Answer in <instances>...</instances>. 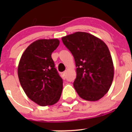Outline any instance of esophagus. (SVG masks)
<instances>
[{
  "label": "esophagus",
  "instance_id": "34e87169",
  "mask_svg": "<svg viewBox=\"0 0 132 132\" xmlns=\"http://www.w3.org/2000/svg\"><path fill=\"white\" fill-rule=\"evenodd\" d=\"M61 75H62V78H63L64 80H65L66 78V71H63V72L61 73Z\"/></svg>",
  "mask_w": 132,
  "mask_h": 132
}]
</instances>
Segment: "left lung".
<instances>
[{
    "instance_id": "left-lung-1",
    "label": "left lung",
    "mask_w": 132,
    "mask_h": 132,
    "mask_svg": "<svg viewBox=\"0 0 132 132\" xmlns=\"http://www.w3.org/2000/svg\"><path fill=\"white\" fill-rule=\"evenodd\" d=\"M75 61L77 77L73 86L82 99L97 101L110 89L114 66L106 44L92 34L77 32L62 38Z\"/></svg>"
}]
</instances>
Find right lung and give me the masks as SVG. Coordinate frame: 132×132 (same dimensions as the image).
I'll return each instance as SVG.
<instances>
[{
    "label": "right lung",
    "mask_w": 132,
    "mask_h": 132,
    "mask_svg": "<svg viewBox=\"0 0 132 132\" xmlns=\"http://www.w3.org/2000/svg\"><path fill=\"white\" fill-rule=\"evenodd\" d=\"M59 45L57 39L34 41L20 61L18 75L21 86L29 98L39 105L55 104L62 93L63 81L51 57Z\"/></svg>",
    "instance_id": "obj_1"
}]
</instances>
